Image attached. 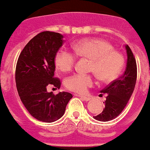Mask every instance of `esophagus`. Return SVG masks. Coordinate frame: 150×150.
<instances>
[{
	"instance_id": "esophagus-1",
	"label": "esophagus",
	"mask_w": 150,
	"mask_h": 150,
	"mask_svg": "<svg viewBox=\"0 0 150 150\" xmlns=\"http://www.w3.org/2000/svg\"><path fill=\"white\" fill-rule=\"evenodd\" d=\"M79 97L82 99L83 100H85V101H88L91 100V97H85V96H79Z\"/></svg>"
}]
</instances>
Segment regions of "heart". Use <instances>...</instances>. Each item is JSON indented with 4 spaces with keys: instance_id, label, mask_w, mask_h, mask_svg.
Returning <instances> with one entry per match:
<instances>
[{
    "instance_id": "heart-1",
    "label": "heart",
    "mask_w": 150,
    "mask_h": 150,
    "mask_svg": "<svg viewBox=\"0 0 150 150\" xmlns=\"http://www.w3.org/2000/svg\"><path fill=\"white\" fill-rule=\"evenodd\" d=\"M77 56L91 60L89 71L102 81H110L115 79L122 70L123 57L113 46L106 41L98 39L81 40L73 45ZM75 62V56L64 50H58L54 57L56 67L62 72L71 71ZM94 83L92 75L77 74L67 79L68 89L78 93H85Z\"/></svg>"
}]
</instances>
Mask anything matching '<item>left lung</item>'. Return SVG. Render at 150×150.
<instances>
[{"instance_id":"left-lung-1","label":"left lung","mask_w":150,"mask_h":150,"mask_svg":"<svg viewBox=\"0 0 150 150\" xmlns=\"http://www.w3.org/2000/svg\"><path fill=\"white\" fill-rule=\"evenodd\" d=\"M127 52V64L124 73L119 79L100 91L106 94L105 100V109L99 115L93 118L100 121L107 122L115 119L127 104L130 97L133 93L137 82V68L136 59L129 46L125 45Z\"/></svg>"}]
</instances>
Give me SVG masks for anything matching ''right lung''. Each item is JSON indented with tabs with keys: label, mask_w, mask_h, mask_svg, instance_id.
<instances>
[{
	"label": "right lung",
	"mask_w": 150,
	"mask_h": 150,
	"mask_svg": "<svg viewBox=\"0 0 150 150\" xmlns=\"http://www.w3.org/2000/svg\"><path fill=\"white\" fill-rule=\"evenodd\" d=\"M63 42L60 33L40 32L24 47L17 62L15 81L21 100L31 116L42 122L60 119L72 98L70 93L54 95L47 91L50 85L60 88V79L54 76V57Z\"/></svg>",
	"instance_id": "1"
}]
</instances>
